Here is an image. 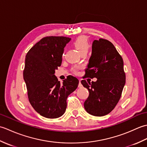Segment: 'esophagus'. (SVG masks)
I'll return each instance as SVG.
<instances>
[{"label":"esophagus","mask_w":147,"mask_h":147,"mask_svg":"<svg viewBox=\"0 0 147 147\" xmlns=\"http://www.w3.org/2000/svg\"><path fill=\"white\" fill-rule=\"evenodd\" d=\"M78 87H79V88H82V83H81V80H80V81H79V85H78Z\"/></svg>","instance_id":"1"}]
</instances>
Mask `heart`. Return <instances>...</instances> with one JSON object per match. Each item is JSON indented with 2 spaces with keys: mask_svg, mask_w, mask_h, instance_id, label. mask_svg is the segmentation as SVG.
Masks as SVG:
<instances>
[{
  "mask_svg": "<svg viewBox=\"0 0 147 147\" xmlns=\"http://www.w3.org/2000/svg\"><path fill=\"white\" fill-rule=\"evenodd\" d=\"M73 45L77 49L78 51L80 52L81 54L83 53H87L89 51V49L90 47V43L88 42V38L85 36H80L76 38L73 42ZM64 56V52L62 54V57ZM79 67L75 66L74 67L73 70L74 73H78Z\"/></svg>",
  "mask_w": 147,
  "mask_h": 147,
  "instance_id": "heart-1",
  "label": "heart"
}]
</instances>
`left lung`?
Instances as JSON below:
<instances>
[{"instance_id": "obj_1", "label": "left lung", "mask_w": 147, "mask_h": 147, "mask_svg": "<svg viewBox=\"0 0 147 147\" xmlns=\"http://www.w3.org/2000/svg\"><path fill=\"white\" fill-rule=\"evenodd\" d=\"M85 76L97 78L92 83L81 82L89 91L84 103L86 112L95 116L110 113L119 100L126 83L123 58L110 41L103 38L93 41Z\"/></svg>"}]
</instances>
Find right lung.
<instances>
[{
	"instance_id": "right-lung-1",
	"label": "right lung",
	"mask_w": 147,
	"mask_h": 147,
	"mask_svg": "<svg viewBox=\"0 0 147 147\" xmlns=\"http://www.w3.org/2000/svg\"><path fill=\"white\" fill-rule=\"evenodd\" d=\"M65 36H46L28 52L23 78L28 96L33 109L42 116L54 119L64 114L67 98L78 86L76 77L68 76L62 83L54 75L62 63V56L66 43Z\"/></svg>"
}]
</instances>
